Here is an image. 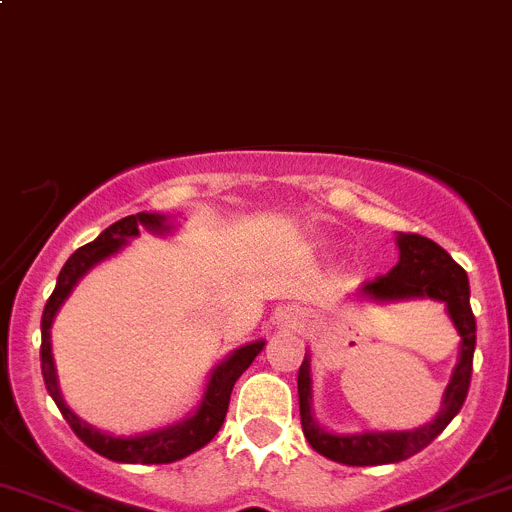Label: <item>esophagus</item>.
I'll return each mask as SVG.
<instances>
[{"label":"esophagus","mask_w":512,"mask_h":512,"mask_svg":"<svg viewBox=\"0 0 512 512\" xmlns=\"http://www.w3.org/2000/svg\"><path fill=\"white\" fill-rule=\"evenodd\" d=\"M305 322H307V317L302 315V312L285 310V312H280V320H277V325L292 327V330H295V327H305Z\"/></svg>","instance_id":"34e87169"}]
</instances>
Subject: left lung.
<instances>
[{"mask_svg":"<svg viewBox=\"0 0 512 512\" xmlns=\"http://www.w3.org/2000/svg\"><path fill=\"white\" fill-rule=\"evenodd\" d=\"M400 260L388 275L375 277L362 285V297L375 302H400V300H438L445 302L448 315L460 335V355L453 377L445 388L443 405L435 420L415 430H388V433H355L335 435L320 428L312 415V377L310 357L305 355L300 372H297V395H300V420L302 433L312 450L342 465H388L408 460L410 455L428 448L450 420L460 413L468 398L470 375H473L475 352V315L470 307V285L463 267L438 245L423 235L400 232L398 235Z\"/></svg>","mask_w":512,"mask_h":512,"instance_id":"1","label":"left lung"}]
</instances>
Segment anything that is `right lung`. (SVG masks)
<instances>
[{"label":"right lung","mask_w":512,"mask_h":512,"mask_svg":"<svg viewBox=\"0 0 512 512\" xmlns=\"http://www.w3.org/2000/svg\"><path fill=\"white\" fill-rule=\"evenodd\" d=\"M140 227L155 232V235H167V232L172 230V225L167 222L165 215H157V212H137V215L122 217L119 222L109 225L97 240L79 247V250L64 262L62 272H59L57 277V287H54L52 297H49L42 312V350H39V357H42V375L44 385H47V393L52 395L59 413L64 415L69 428L74 430V435H77L87 448H92L94 453H99L102 458L114 460V463L165 465L187 458V455L205 448V445L215 438L217 430L225 423L227 405H230V395L232 388H235L237 377L252 365V360H255L257 355H260V350L265 347V340L237 347L225 362H220V365L212 370L210 380H207L200 408H197L190 418L180 420V423L175 425H167V428L162 430H150V433L142 435H109L92 428V425H87L79 415H74L72 410L67 408V403H64L62 393H59L57 370H54L52 340H49L54 315H57L62 302L69 297V292L74 290V285H77L94 265H99V262L107 260L109 255L122 250L130 237L140 235Z\"/></svg>","instance_id":"obj_1"}]
</instances>
